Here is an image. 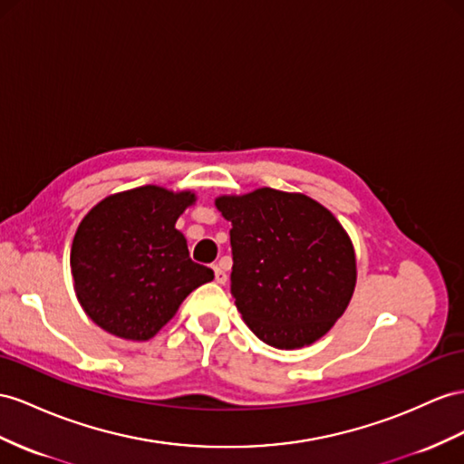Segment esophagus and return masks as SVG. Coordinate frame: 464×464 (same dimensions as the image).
I'll list each match as a JSON object with an SVG mask.
<instances>
[{"label":"esophagus","mask_w":464,"mask_h":464,"mask_svg":"<svg viewBox=\"0 0 464 464\" xmlns=\"http://www.w3.org/2000/svg\"><path fill=\"white\" fill-rule=\"evenodd\" d=\"M213 272H216V282H218V284H225V282H227V275H225V270H223L221 266L213 265Z\"/></svg>","instance_id":"esophagus-1"}]
</instances>
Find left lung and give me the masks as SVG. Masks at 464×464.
<instances>
[{
	"label": "left lung",
	"instance_id": "8db88e82",
	"mask_svg": "<svg viewBox=\"0 0 464 464\" xmlns=\"http://www.w3.org/2000/svg\"><path fill=\"white\" fill-rule=\"evenodd\" d=\"M216 208L233 225L231 294L248 329L286 351L322 339L356 286L354 246L334 213L275 188L219 196Z\"/></svg>",
	"mask_w": 464,
	"mask_h": 464
}]
</instances>
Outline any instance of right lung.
Returning a JSON list of instances; mask_svg holds the SVG:
<instances>
[{
	"label": "right lung",
	"instance_id": "obj_1",
	"mask_svg": "<svg viewBox=\"0 0 464 464\" xmlns=\"http://www.w3.org/2000/svg\"><path fill=\"white\" fill-rule=\"evenodd\" d=\"M192 189L139 186L103 198L80 221L70 270L82 310L108 334L149 341L213 270L189 258L176 229L196 204Z\"/></svg>",
	"mask_w": 464,
	"mask_h": 464
}]
</instances>
